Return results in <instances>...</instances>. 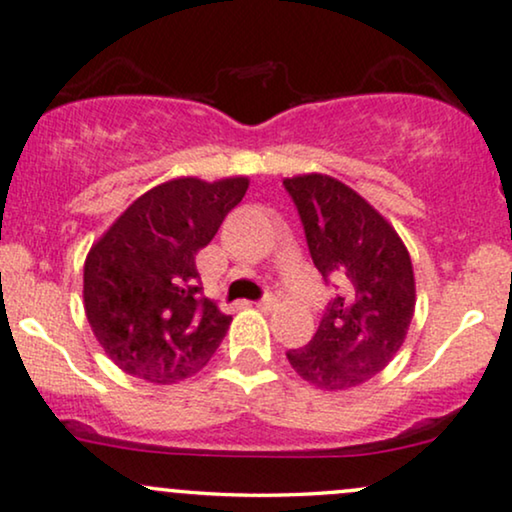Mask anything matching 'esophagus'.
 <instances>
[{
  "instance_id": "34e87169",
  "label": "esophagus",
  "mask_w": 512,
  "mask_h": 512,
  "mask_svg": "<svg viewBox=\"0 0 512 512\" xmlns=\"http://www.w3.org/2000/svg\"><path fill=\"white\" fill-rule=\"evenodd\" d=\"M255 307L260 309V312H271V309L276 307V297L271 295V293H267V295L262 297V300H257V302H255Z\"/></svg>"
}]
</instances>
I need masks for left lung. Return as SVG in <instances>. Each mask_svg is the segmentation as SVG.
<instances>
[{
  "instance_id": "1",
  "label": "left lung",
  "mask_w": 512,
  "mask_h": 512,
  "mask_svg": "<svg viewBox=\"0 0 512 512\" xmlns=\"http://www.w3.org/2000/svg\"><path fill=\"white\" fill-rule=\"evenodd\" d=\"M314 267L335 290L309 345L288 361L321 390H349L390 364L416 307L411 257L357 191L326 174L283 181Z\"/></svg>"
}]
</instances>
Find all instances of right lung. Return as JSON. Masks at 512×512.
Returning <instances> with one entry per match:
<instances>
[{
	"label": "right lung",
	"mask_w": 512,
	"mask_h": 512,
	"mask_svg": "<svg viewBox=\"0 0 512 512\" xmlns=\"http://www.w3.org/2000/svg\"><path fill=\"white\" fill-rule=\"evenodd\" d=\"M245 191V177L167 181L134 200L89 250L84 312L122 371L170 385L217 352L231 316L203 297L196 255Z\"/></svg>",
	"instance_id": "add662e5"
}]
</instances>
